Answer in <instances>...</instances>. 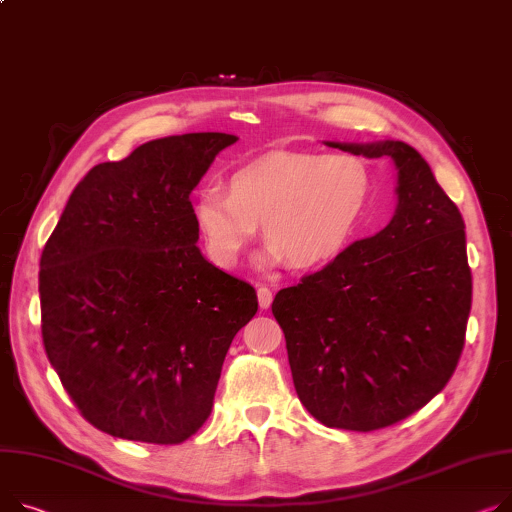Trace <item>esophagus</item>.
<instances>
[{"instance_id": "obj_1", "label": "esophagus", "mask_w": 512, "mask_h": 512, "mask_svg": "<svg viewBox=\"0 0 512 512\" xmlns=\"http://www.w3.org/2000/svg\"><path fill=\"white\" fill-rule=\"evenodd\" d=\"M257 300H259V309H269L271 300H274V294H271L269 288L259 286V288H257Z\"/></svg>"}]
</instances>
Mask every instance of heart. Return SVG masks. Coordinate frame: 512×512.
Here are the masks:
<instances>
[{"instance_id":"obj_1","label":"heart","mask_w":512,"mask_h":512,"mask_svg":"<svg viewBox=\"0 0 512 512\" xmlns=\"http://www.w3.org/2000/svg\"><path fill=\"white\" fill-rule=\"evenodd\" d=\"M370 189V170L358 156L280 152L236 170L228 193L201 189L193 218L218 267L241 261L263 224V263L286 259L294 269H313L346 247Z\"/></svg>"}]
</instances>
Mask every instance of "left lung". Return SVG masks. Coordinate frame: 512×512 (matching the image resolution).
Listing matches in <instances>:
<instances>
[{
    "label": "left lung",
    "mask_w": 512,
    "mask_h": 512,
    "mask_svg": "<svg viewBox=\"0 0 512 512\" xmlns=\"http://www.w3.org/2000/svg\"><path fill=\"white\" fill-rule=\"evenodd\" d=\"M397 168L391 222L276 294L298 399L321 424L370 432L445 389L465 344L471 269L465 222L405 142L339 144Z\"/></svg>",
    "instance_id": "8db88e82"
}]
</instances>
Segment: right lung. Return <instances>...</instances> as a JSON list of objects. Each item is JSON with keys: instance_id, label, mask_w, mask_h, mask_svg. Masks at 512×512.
<instances>
[{"instance_id": "obj_1", "label": "right lung", "mask_w": 512, "mask_h": 512, "mask_svg": "<svg viewBox=\"0 0 512 512\" xmlns=\"http://www.w3.org/2000/svg\"><path fill=\"white\" fill-rule=\"evenodd\" d=\"M238 138L168 135L78 183L41 255L47 358L80 414L117 438L179 445L212 414L255 288L195 245L189 201Z\"/></svg>"}]
</instances>
